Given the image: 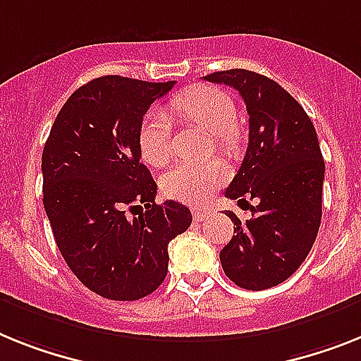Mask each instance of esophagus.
Wrapping results in <instances>:
<instances>
[{"label":"esophagus","instance_id":"obj_1","mask_svg":"<svg viewBox=\"0 0 361 361\" xmlns=\"http://www.w3.org/2000/svg\"><path fill=\"white\" fill-rule=\"evenodd\" d=\"M207 209H202V207H195L192 209V216H195L196 222H202V220H205V216H207Z\"/></svg>","mask_w":361,"mask_h":361}]
</instances>
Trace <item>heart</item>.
I'll return each mask as SVG.
<instances>
[{
    "label": "heart",
    "mask_w": 361,
    "mask_h": 361,
    "mask_svg": "<svg viewBox=\"0 0 361 361\" xmlns=\"http://www.w3.org/2000/svg\"><path fill=\"white\" fill-rule=\"evenodd\" d=\"M171 111L183 123L195 124L211 132L214 147L222 154H233L238 145L235 128V106L224 92L198 86L181 93L171 102ZM141 157L148 165L165 166L172 156L171 123L159 111H150L141 121L137 134ZM227 178L222 161L211 159L205 163H181L172 166L161 178V190L166 198L183 204L202 205L214 189Z\"/></svg>",
    "instance_id": "obj_1"
}]
</instances>
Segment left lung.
Segmentation results:
<instances>
[{
	"label": "left lung",
	"mask_w": 361,
	"mask_h": 361,
	"mask_svg": "<svg viewBox=\"0 0 361 361\" xmlns=\"http://www.w3.org/2000/svg\"><path fill=\"white\" fill-rule=\"evenodd\" d=\"M204 78L237 90L250 115L246 156L226 196L257 205L246 222L226 211L237 235L220 251V262L240 288H271L302 264L319 231L325 161L316 128L301 104L264 75L229 69Z\"/></svg>",
	"instance_id": "8db88e82"
}]
</instances>
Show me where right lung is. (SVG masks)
I'll list each match as a JSON object with an SVG mask.
<instances>
[{"label":"right lung","instance_id":"right-lung-1","mask_svg":"<svg viewBox=\"0 0 361 361\" xmlns=\"http://www.w3.org/2000/svg\"><path fill=\"white\" fill-rule=\"evenodd\" d=\"M174 84L93 78L66 101L45 141L44 207L54 242L78 281L106 299L137 301L157 290L169 242L192 222L185 205L156 204V181L139 161L143 115Z\"/></svg>","mask_w":361,"mask_h":361}]
</instances>
